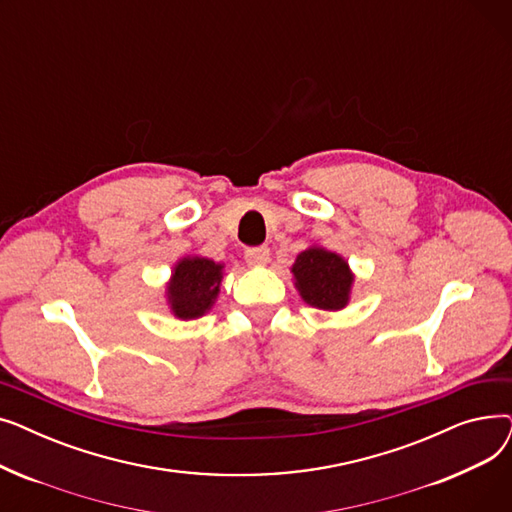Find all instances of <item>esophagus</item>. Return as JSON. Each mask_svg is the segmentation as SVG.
<instances>
[{"label": "esophagus", "instance_id": "esophagus-1", "mask_svg": "<svg viewBox=\"0 0 512 512\" xmlns=\"http://www.w3.org/2000/svg\"><path fill=\"white\" fill-rule=\"evenodd\" d=\"M245 259L251 265H265L267 261H270V249H267V247H249L245 251Z\"/></svg>", "mask_w": 512, "mask_h": 512}]
</instances>
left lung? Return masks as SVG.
<instances>
[{"mask_svg":"<svg viewBox=\"0 0 512 512\" xmlns=\"http://www.w3.org/2000/svg\"><path fill=\"white\" fill-rule=\"evenodd\" d=\"M292 274L303 301L311 307L336 311L348 303L353 274L340 255L311 247L294 261Z\"/></svg>","mask_w":512,"mask_h":512,"instance_id":"left-lung-1","label":"left lung"}]
</instances>
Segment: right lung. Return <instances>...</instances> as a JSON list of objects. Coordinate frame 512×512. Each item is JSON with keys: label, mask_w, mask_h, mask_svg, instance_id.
I'll return each mask as SVG.
<instances>
[{"label": "right lung", "mask_w": 512, "mask_h": 512, "mask_svg": "<svg viewBox=\"0 0 512 512\" xmlns=\"http://www.w3.org/2000/svg\"><path fill=\"white\" fill-rule=\"evenodd\" d=\"M222 263L205 257L182 259L172 274L168 286V301L180 319H195L207 313L218 297L222 282Z\"/></svg>", "instance_id": "1"}]
</instances>
